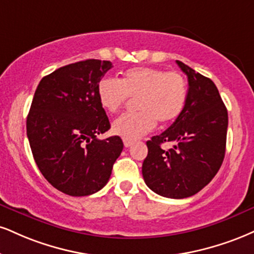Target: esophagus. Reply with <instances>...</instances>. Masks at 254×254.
<instances>
[{
    "mask_svg": "<svg viewBox=\"0 0 254 254\" xmlns=\"http://www.w3.org/2000/svg\"><path fill=\"white\" fill-rule=\"evenodd\" d=\"M132 144H133V142H131V140L124 139V146H125V148H130V146Z\"/></svg>",
    "mask_w": 254,
    "mask_h": 254,
    "instance_id": "obj_1",
    "label": "esophagus"
}]
</instances>
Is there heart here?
<instances>
[{"mask_svg": "<svg viewBox=\"0 0 254 254\" xmlns=\"http://www.w3.org/2000/svg\"><path fill=\"white\" fill-rule=\"evenodd\" d=\"M98 100L105 111L117 112L129 98L136 99V114H124L111 125L115 135L136 140L156 127L167 125L181 116L187 103V82L181 73L155 68L132 67L121 80L103 78L97 87Z\"/></svg>", "mask_w": 254, "mask_h": 254, "instance_id": "obj_1", "label": "heart"}]
</instances>
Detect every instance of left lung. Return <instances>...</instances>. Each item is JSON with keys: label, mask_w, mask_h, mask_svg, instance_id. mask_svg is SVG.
I'll return each mask as SVG.
<instances>
[{"label": "left lung", "mask_w": 254, "mask_h": 254, "mask_svg": "<svg viewBox=\"0 0 254 254\" xmlns=\"http://www.w3.org/2000/svg\"><path fill=\"white\" fill-rule=\"evenodd\" d=\"M188 78L183 112L161 135L146 142L143 179L164 197L185 198L198 193L219 172L226 151L228 115L215 84L176 60ZM173 142L169 151L160 148Z\"/></svg>", "instance_id": "8db88e82"}]
</instances>
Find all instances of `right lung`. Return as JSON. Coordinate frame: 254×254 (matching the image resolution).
Returning <instances> with one entry per match:
<instances>
[{
    "label": "right lung",
    "instance_id": "obj_1",
    "mask_svg": "<svg viewBox=\"0 0 254 254\" xmlns=\"http://www.w3.org/2000/svg\"><path fill=\"white\" fill-rule=\"evenodd\" d=\"M111 61L88 59L69 64L39 82L28 117L33 157L48 182L71 196L100 190L123 150L121 137L98 139L110 129L97 87Z\"/></svg>",
    "mask_w": 254,
    "mask_h": 254
}]
</instances>
